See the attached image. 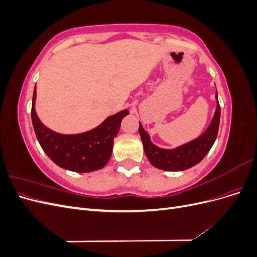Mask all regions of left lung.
<instances>
[{
  "instance_id": "1",
  "label": "left lung",
  "mask_w": 257,
  "mask_h": 257,
  "mask_svg": "<svg viewBox=\"0 0 257 257\" xmlns=\"http://www.w3.org/2000/svg\"><path fill=\"white\" fill-rule=\"evenodd\" d=\"M215 96L217 98V92ZM220 116L221 108L219 100H217L214 116L205 133L194 141L173 150L162 149V148L153 145L150 142L149 135L139 123V135L142 137L148 160L154 167L163 170H172V172L184 170L198 164L206 157V154L211 149L215 142L217 132H219Z\"/></svg>"
}]
</instances>
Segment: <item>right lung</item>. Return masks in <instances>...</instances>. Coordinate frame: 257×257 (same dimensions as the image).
<instances>
[{
	"mask_svg": "<svg viewBox=\"0 0 257 257\" xmlns=\"http://www.w3.org/2000/svg\"><path fill=\"white\" fill-rule=\"evenodd\" d=\"M36 88L33 92L31 116L37 141L44 152L62 168L77 173H89L103 168L109 161L113 138L118 135L122 119L128 114L124 109L108 118L89 132L77 135H62L46 127L35 111Z\"/></svg>",
	"mask_w": 257,
	"mask_h": 257,
	"instance_id": "1",
	"label": "right lung"
}]
</instances>
